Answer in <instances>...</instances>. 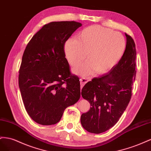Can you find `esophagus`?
Segmentation results:
<instances>
[{"label": "esophagus", "instance_id": "obj_1", "mask_svg": "<svg viewBox=\"0 0 151 151\" xmlns=\"http://www.w3.org/2000/svg\"><path fill=\"white\" fill-rule=\"evenodd\" d=\"M91 80V78H81L80 81V85L81 87H83L85 85V84L87 82V81Z\"/></svg>", "mask_w": 151, "mask_h": 151}]
</instances>
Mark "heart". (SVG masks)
I'll return each instance as SVG.
<instances>
[{"instance_id": "heart-1", "label": "heart", "mask_w": 151, "mask_h": 151, "mask_svg": "<svg viewBox=\"0 0 151 151\" xmlns=\"http://www.w3.org/2000/svg\"><path fill=\"white\" fill-rule=\"evenodd\" d=\"M126 49V40L119 32L99 25H92L80 32L76 39H68L64 44L66 58L75 66L85 59L88 61L74 68L78 75H89L95 71L102 74L118 63Z\"/></svg>"}]
</instances>
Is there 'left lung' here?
Wrapping results in <instances>:
<instances>
[{
  "label": "left lung",
  "instance_id": "left-lung-1",
  "mask_svg": "<svg viewBox=\"0 0 151 151\" xmlns=\"http://www.w3.org/2000/svg\"><path fill=\"white\" fill-rule=\"evenodd\" d=\"M125 35L126 49L118 63L106 74L88 81L81 90V96L91 107L81 114V123L90 133L98 134L113 127L130 101L137 52L133 38Z\"/></svg>",
  "mask_w": 151,
  "mask_h": 151
}]
</instances>
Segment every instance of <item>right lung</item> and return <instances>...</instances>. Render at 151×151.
Wrapping results in <instances>:
<instances>
[{
  "instance_id": "1",
  "label": "right lung",
  "mask_w": 151,
  "mask_h": 151,
  "mask_svg": "<svg viewBox=\"0 0 151 151\" xmlns=\"http://www.w3.org/2000/svg\"><path fill=\"white\" fill-rule=\"evenodd\" d=\"M81 25L76 21L45 24L24 51L19 90L28 115L42 125L58 123L66 107L80 97V80L71 75L64 45Z\"/></svg>"
}]
</instances>
